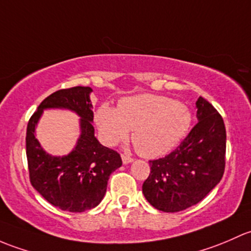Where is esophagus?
I'll use <instances>...</instances> for the list:
<instances>
[{
    "label": "esophagus",
    "mask_w": 251,
    "mask_h": 251,
    "mask_svg": "<svg viewBox=\"0 0 251 251\" xmlns=\"http://www.w3.org/2000/svg\"><path fill=\"white\" fill-rule=\"evenodd\" d=\"M122 161H123V163L126 164V163H130V162H133V158H131L130 156H126V154H122Z\"/></svg>",
    "instance_id": "obj_1"
}]
</instances>
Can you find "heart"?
<instances>
[{
    "instance_id": "obj_1",
    "label": "heart",
    "mask_w": 251,
    "mask_h": 251,
    "mask_svg": "<svg viewBox=\"0 0 251 251\" xmlns=\"http://www.w3.org/2000/svg\"><path fill=\"white\" fill-rule=\"evenodd\" d=\"M95 122L102 140L112 146L126 140L134 129L133 143L139 153L154 158L172 151L187 133L191 113L181 102L167 97L141 94L125 98L117 108L102 104Z\"/></svg>"
}]
</instances>
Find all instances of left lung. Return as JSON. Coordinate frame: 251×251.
<instances>
[{
    "label": "left lung",
    "mask_w": 251,
    "mask_h": 251,
    "mask_svg": "<svg viewBox=\"0 0 251 251\" xmlns=\"http://www.w3.org/2000/svg\"><path fill=\"white\" fill-rule=\"evenodd\" d=\"M198 123L167 156L149 161L143 183L147 202L158 210L176 213L201 201L220 182L226 164V128L215 107L200 97Z\"/></svg>",
    "instance_id": "obj_1"
}]
</instances>
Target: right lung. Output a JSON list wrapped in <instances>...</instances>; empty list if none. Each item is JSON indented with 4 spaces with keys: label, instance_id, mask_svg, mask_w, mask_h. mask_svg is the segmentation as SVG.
<instances>
[{
    "label": "right lung",
    "instance_id": "obj_1",
    "mask_svg": "<svg viewBox=\"0 0 251 251\" xmlns=\"http://www.w3.org/2000/svg\"><path fill=\"white\" fill-rule=\"evenodd\" d=\"M92 88L72 87L54 92L33 112L26 129V157L31 185L47 202L61 210L82 213L104 198L111 173L122 165L117 151L94 136L89 94ZM64 107L81 116L82 133L75 150L65 157L46 154L34 138V126L45 108Z\"/></svg>",
    "mask_w": 251,
    "mask_h": 251
}]
</instances>
